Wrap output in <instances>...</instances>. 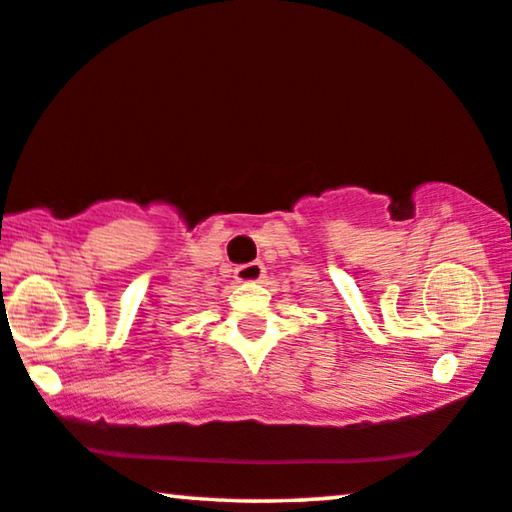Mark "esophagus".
<instances>
[{
  "label": "esophagus",
  "instance_id": "1",
  "mask_svg": "<svg viewBox=\"0 0 512 512\" xmlns=\"http://www.w3.org/2000/svg\"><path fill=\"white\" fill-rule=\"evenodd\" d=\"M265 275V265L261 261L254 263H244L235 270V279L237 282H261Z\"/></svg>",
  "mask_w": 512,
  "mask_h": 512
}]
</instances>
